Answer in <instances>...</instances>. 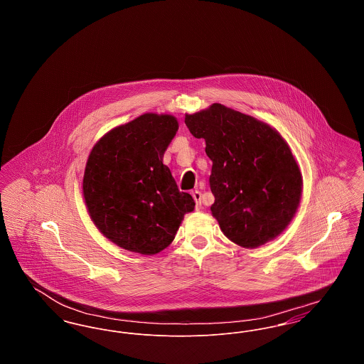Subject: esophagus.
Masks as SVG:
<instances>
[{
  "label": "esophagus",
  "mask_w": 364,
  "mask_h": 364,
  "mask_svg": "<svg viewBox=\"0 0 364 364\" xmlns=\"http://www.w3.org/2000/svg\"><path fill=\"white\" fill-rule=\"evenodd\" d=\"M192 196H193V200L196 203V208H202V193L199 191H193Z\"/></svg>",
  "instance_id": "1"
}]
</instances>
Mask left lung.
<instances>
[{
    "mask_svg": "<svg viewBox=\"0 0 364 364\" xmlns=\"http://www.w3.org/2000/svg\"><path fill=\"white\" fill-rule=\"evenodd\" d=\"M213 161L211 214L230 242L257 248L279 236L299 208L303 178L276 128L224 105L186 114Z\"/></svg>",
    "mask_w": 364,
    "mask_h": 364,
    "instance_id": "8db88e82",
    "label": "left lung"
}]
</instances>
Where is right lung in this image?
<instances>
[{"mask_svg": "<svg viewBox=\"0 0 364 364\" xmlns=\"http://www.w3.org/2000/svg\"><path fill=\"white\" fill-rule=\"evenodd\" d=\"M177 129L172 114L144 113L105 134L88 156L83 196L90 218L127 251L161 252L195 208L162 162Z\"/></svg>", "mask_w": 364, "mask_h": 364, "instance_id": "add662e5", "label": "right lung"}]
</instances>
